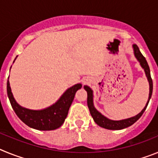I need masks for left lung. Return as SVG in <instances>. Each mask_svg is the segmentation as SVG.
<instances>
[{
    "label": "left lung",
    "mask_w": 158,
    "mask_h": 158,
    "mask_svg": "<svg viewBox=\"0 0 158 158\" xmlns=\"http://www.w3.org/2000/svg\"><path fill=\"white\" fill-rule=\"evenodd\" d=\"M134 51H135V55L137 58V59L139 60V62H140L142 67L144 69L145 72H146V77L148 78V81H149V83H150V96H149V99H148L147 104L145 106V107L143 108L142 111H141L139 114H138L137 115L134 117H131V118H127V119H123V120H119V121H114V120H110L108 118H107L106 117H104V115H102L99 111H96V109L93 106V91L92 89H90L88 86H84V89H85L87 91L88 97H87V104L88 107H89V111H90V114H91L92 117L93 118L94 121L96 122V123L97 125H99L101 127H104L105 129L108 130H121L123 129V128L128 127L131 126L132 124L135 123L139 118L142 115V114L144 113L145 110L146 109L147 107L148 104H149V101H150V98H151L152 93H153V81H152L151 76H150V67L148 65L147 62H146L145 57L142 55V53L139 51V48L138 47V46L136 44H134Z\"/></svg>",
    "instance_id": "1"
}]
</instances>
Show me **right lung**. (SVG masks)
<instances>
[{"mask_svg":"<svg viewBox=\"0 0 158 158\" xmlns=\"http://www.w3.org/2000/svg\"><path fill=\"white\" fill-rule=\"evenodd\" d=\"M81 88L77 84L65 92L56 104L40 111L23 108L17 104L11 92L9 81H7V93L14 111L25 124L30 127L40 131H51L62 126L65 121L76 92Z\"/></svg>","mask_w":158,"mask_h":158,"instance_id":"add662e5","label":"right lung"}]
</instances>
